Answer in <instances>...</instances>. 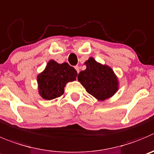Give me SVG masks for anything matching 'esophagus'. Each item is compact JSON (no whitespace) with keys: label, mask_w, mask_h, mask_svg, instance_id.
Instances as JSON below:
<instances>
[{"label":"esophagus","mask_w":154,"mask_h":154,"mask_svg":"<svg viewBox=\"0 0 154 154\" xmlns=\"http://www.w3.org/2000/svg\"><path fill=\"white\" fill-rule=\"evenodd\" d=\"M75 69H76L77 72L79 73V67L78 66H75Z\"/></svg>","instance_id":"1"}]
</instances>
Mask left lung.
Segmentation results:
<instances>
[{
    "label": "left lung",
    "mask_w": 154,
    "mask_h": 154,
    "mask_svg": "<svg viewBox=\"0 0 154 154\" xmlns=\"http://www.w3.org/2000/svg\"><path fill=\"white\" fill-rule=\"evenodd\" d=\"M85 64L87 68L80 72L78 80L86 91L100 100L112 97L118 90V81L112 69L93 58H89Z\"/></svg>",
    "instance_id": "left-lung-1"
}]
</instances>
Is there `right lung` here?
<instances>
[{"label": "right lung", "instance_id": "add662e5", "mask_svg": "<svg viewBox=\"0 0 154 154\" xmlns=\"http://www.w3.org/2000/svg\"><path fill=\"white\" fill-rule=\"evenodd\" d=\"M77 75L76 70L67 63L59 64L51 60L38 76L39 94L46 100L59 97L64 93L66 84L75 80Z\"/></svg>", "mask_w": 154, "mask_h": 154}]
</instances>
